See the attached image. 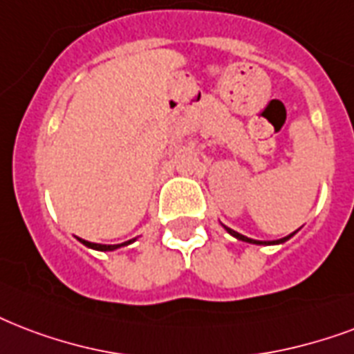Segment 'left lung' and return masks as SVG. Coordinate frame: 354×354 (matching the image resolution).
I'll list each match as a JSON object with an SVG mask.
<instances>
[{"instance_id":"1","label":"left lung","mask_w":354,"mask_h":354,"mask_svg":"<svg viewBox=\"0 0 354 354\" xmlns=\"http://www.w3.org/2000/svg\"><path fill=\"white\" fill-rule=\"evenodd\" d=\"M223 228H225V230L228 232L230 236H234V237H236V239H239V241L252 243V245H282V243L288 241L290 237L295 236V232H293V234H290V236L282 237V239H277V241H256V239H250V237L243 236V234H239V232H236V230H232V228H228V226H225V225H223Z\"/></svg>"}]
</instances>
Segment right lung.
I'll return each instance as SVG.
<instances>
[{
	"label": "right lung",
	"instance_id": "1",
	"mask_svg": "<svg viewBox=\"0 0 354 354\" xmlns=\"http://www.w3.org/2000/svg\"><path fill=\"white\" fill-rule=\"evenodd\" d=\"M77 241L83 243V245H85V247H88V249L102 250V252H107V250H117V249H120V247H126V245H129V243H133L135 239H129V241L120 243V245H98V243L85 241V239H81V237H77Z\"/></svg>",
	"mask_w": 354,
	"mask_h": 354
}]
</instances>
